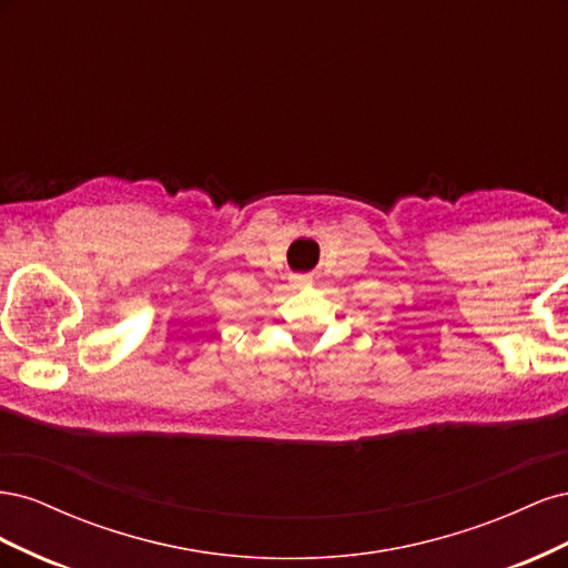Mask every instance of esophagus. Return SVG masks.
<instances>
[{
  "label": "esophagus",
  "mask_w": 568,
  "mask_h": 568,
  "mask_svg": "<svg viewBox=\"0 0 568 568\" xmlns=\"http://www.w3.org/2000/svg\"><path fill=\"white\" fill-rule=\"evenodd\" d=\"M296 282H298V284H305V280H303V277H298V280H296Z\"/></svg>",
  "instance_id": "34e87169"
}]
</instances>
